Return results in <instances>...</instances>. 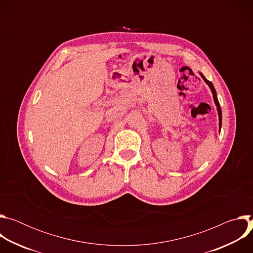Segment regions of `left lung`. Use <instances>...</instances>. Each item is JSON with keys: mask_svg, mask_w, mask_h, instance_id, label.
Segmentation results:
<instances>
[{"mask_svg": "<svg viewBox=\"0 0 253 253\" xmlns=\"http://www.w3.org/2000/svg\"><path fill=\"white\" fill-rule=\"evenodd\" d=\"M200 75H201V77L203 78V80L205 81V83L209 86V88L211 89V92H212V94H213V99H214V103H215V105H216V107H217V111H218V116H219V129L221 128V121H222V114H221V108H220V105H219V102H218V99H217V96H216V91H215V89H214V87H213V85H212V83L210 82V81H208L201 73H200Z\"/></svg>", "mask_w": 253, "mask_h": 253, "instance_id": "obj_1", "label": "left lung"}]
</instances>
